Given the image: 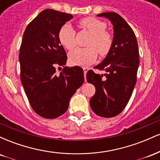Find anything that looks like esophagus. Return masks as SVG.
<instances>
[{"mask_svg": "<svg viewBox=\"0 0 160 160\" xmlns=\"http://www.w3.org/2000/svg\"><path fill=\"white\" fill-rule=\"evenodd\" d=\"M82 69H83V71H84V78H85V80H86V73H87L88 71V68H82Z\"/></svg>", "mask_w": 160, "mask_h": 160, "instance_id": "34e87169", "label": "esophagus"}]
</instances>
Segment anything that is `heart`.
<instances>
[{
  "label": "heart",
  "instance_id": "heart-1",
  "mask_svg": "<svg viewBox=\"0 0 160 160\" xmlns=\"http://www.w3.org/2000/svg\"><path fill=\"white\" fill-rule=\"evenodd\" d=\"M80 26L92 34L88 42L89 47L77 48L69 54L70 62L75 65L87 66L96 59L99 55L104 56L111 50L113 38L107 28V24L94 17H86L80 19ZM60 43L67 49L71 50L76 45V32L69 23L60 28L58 32Z\"/></svg>",
  "mask_w": 160,
  "mask_h": 160
}]
</instances>
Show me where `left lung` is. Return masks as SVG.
<instances>
[{
	"label": "left lung",
	"instance_id": "obj_1",
	"mask_svg": "<svg viewBox=\"0 0 160 160\" xmlns=\"http://www.w3.org/2000/svg\"><path fill=\"white\" fill-rule=\"evenodd\" d=\"M98 16L108 18L113 24V45L102 63L94 68L106 74L100 75L89 70L86 80L95 87L89 101L92 110L95 114L109 118L120 114L131 98L137 80L139 52L135 33L122 16L114 12Z\"/></svg>",
	"mask_w": 160,
	"mask_h": 160
}]
</instances>
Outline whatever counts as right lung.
Instances as JSON below:
<instances>
[{"instance_id":"1","label":"right lung","mask_w":160,"mask_h":160,"mask_svg":"<svg viewBox=\"0 0 160 160\" xmlns=\"http://www.w3.org/2000/svg\"><path fill=\"white\" fill-rule=\"evenodd\" d=\"M70 13L52 9L42 11L27 25L22 40L19 59L20 79L32 109L46 119L65 113L69 101L84 82L82 68L66 65L68 57L58 39V32Z\"/></svg>"}]
</instances>
